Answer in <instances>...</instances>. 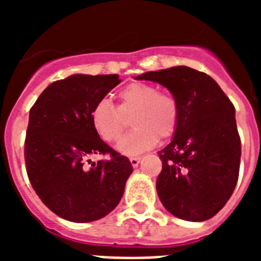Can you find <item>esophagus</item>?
<instances>
[{
    "label": "esophagus",
    "mask_w": 261,
    "mask_h": 261,
    "mask_svg": "<svg viewBox=\"0 0 261 261\" xmlns=\"http://www.w3.org/2000/svg\"><path fill=\"white\" fill-rule=\"evenodd\" d=\"M140 161H141V156H132L130 158V163H132L133 167H137L140 165Z\"/></svg>",
    "instance_id": "34e87169"
}]
</instances>
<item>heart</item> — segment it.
<instances>
[{
    "label": "heart",
    "instance_id": "heart-1",
    "mask_svg": "<svg viewBox=\"0 0 261 261\" xmlns=\"http://www.w3.org/2000/svg\"><path fill=\"white\" fill-rule=\"evenodd\" d=\"M120 106L100 99L91 110V124L106 142L117 141L125 128V117L135 114L133 130L117 144V150L136 155L153 147L158 138L171 137L179 124V103L170 93H161L154 85L136 82L119 93Z\"/></svg>",
    "mask_w": 261,
    "mask_h": 261
}]
</instances>
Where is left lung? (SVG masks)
<instances>
[{
    "instance_id": "left-lung-1",
    "label": "left lung",
    "mask_w": 261,
    "mask_h": 261,
    "mask_svg": "<svg viewBox=\"0 0 261 261\" xmlns=\"http://www.w3.org/2000/svg\"><path fill=\"white\" fill-rule=\"evenodd\" d=\"M136 80L158 82L179 103L176 132L158 151L159 200L180 220H209L225 206L238 181L241 138L234 106L213 78L188 66L147 71Z\"/></svg>"
}]
</instances>
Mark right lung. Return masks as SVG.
Here are the masks:
<instances>
[{
    "instance_id": "obj_1",
    "label": "right lung",
    "mask_w": 261,
    "mask_h": 261,
    "mask_svg": "<svg viewBox=\"0 0 261 261\" xmlns=\"http://www.w3.org/2000/svg\"><path fill=\"white\" fill-rule=\"evenodd\" d=\"M121 82L117 74H73L50 84L30 110L24 141L27 175L55 214L85 223L114 211L133 167L91 124V110ZM110 154L91 163L94 155Z\"/></svg>"
}]
</instances>
